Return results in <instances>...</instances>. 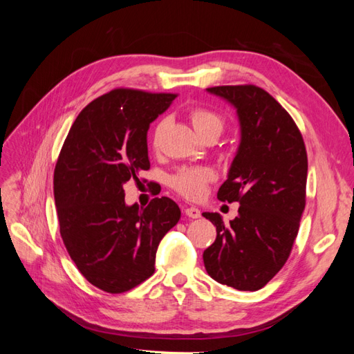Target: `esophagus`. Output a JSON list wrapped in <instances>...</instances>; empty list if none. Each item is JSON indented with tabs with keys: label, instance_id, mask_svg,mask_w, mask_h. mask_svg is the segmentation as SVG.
<instances>
[{
	"label": "esophagus",
	"instance_id": "obj_1",
	"mask_svg": "<svg viewBox=\"0 0 354 354\" xmlns=\"http://www.w3.org/2000/svg\"><path fill=\"white\" fill-rule=\"evenodd\" d=\"M185 214L189 217V218H199L201 217V211L195 207H187L185 209Z\"/></svg>",
	"mask_w": 354,
	"mask_h": 354
}]
</instances>
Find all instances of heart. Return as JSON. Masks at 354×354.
<instances>
[{
  "label": "heart",
  "instance_id": "obj_1",
  "mask_svg": "<svg viewBox=\"0 0 354 354\" xmlns=\"http://www.w3.org/2000/svg\"><path fill=\"white\" fill-rule=\"evenodd\" d=\"M190 122L194 130L199 137L207 134H217L220 136L223 131V121L221 118L208 109H194L190 112ZM159 134V127L155 131V143ZM214 178L211 169L207 168H185L171 178L173 187L189 199H198L202 196L208 181Z\"/></svg>",
  "mask_w": 354,
  "mask_h": 354
}]
</instances>
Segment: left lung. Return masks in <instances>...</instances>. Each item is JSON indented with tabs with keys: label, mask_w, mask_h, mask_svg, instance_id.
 Segmentation results:
<instances>
[{
	"label": "left lung",
	"mask_w": 354,
	"mask_h": 354,
	"mask_svg": "<svg viewBox=\"0 0 354 354\" xmlns=\"http://www.w3.org/2000/svg\"><path fill=\"white\" fill-rule=\"evenodd\" d=\"M207 91L236 111L239 145L217 196L241 207L229 223L218 212H202L217 227L203 264L218 283L257 291L282 269L297 238L306 207V146L292 118L267 91L255 85Z\"/></svg>",
	"instance_id": "obj_1"
}]
</instances>
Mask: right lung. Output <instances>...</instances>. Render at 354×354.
I'll return each instance as SVG.
<instances>
[{"label": "right lung", "mask_w": 354, "mask_h": 354, "mask_svg": "<svg viewBox=\"0 0 354 354\" xmlns=\"http://www.w3.org/2000/svg\"><path fill=\"white\" fill-rule=\"evenodd\" d=\"M176 94L113 90L72 124L55 169L63 243L91 285L121 294L155 272L158 245L180 220L169 198L127 205L124 185L149 169L147 131Z\"/></svg>", "instance_id": "right-lung-1"}]
</instances>
